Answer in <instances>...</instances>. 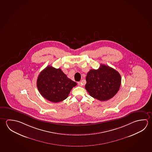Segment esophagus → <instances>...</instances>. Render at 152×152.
<instances>
[{"label":"esophagus","mask_w":152,"mask_h":152,"mask_svg":"<svg viewBox=\"0 0 152 152\" xmlns=\"http://www.w3.org/2000/svg\"><path fill=\"white\" fill-rule=\"evenodd\" d=\"M78 85L80 86H82L83 84L82 83V82H78Z\"/></svg>","instance_id":"1"}]
</instances>
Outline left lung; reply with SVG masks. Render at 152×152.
Here are the masks:
<instances>
[{
	"label": "left lung",
	"mask_w": 152,
	"mask_h": 152,
	"mask_svg": "<svg viewBox=\"0 0 152 152\" xmlns=\"http://www.w3.org/2000/svg\"><path fill=\"white\" fill-rule=\"evenodd\" d=\"M85 88L89 94L100 101L113 98L119 90L121 77L116 70L101 64L98 69H91L86 77Z\"/></svg>",
	"instance_id": "obj_1"
}]
</instances>
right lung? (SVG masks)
I'll return each instance as SVG.
<instances>
[{
	"label": "right lung",
	"instance_id": "obj_1",
	"mask_svg": "<svg viewBox=\"0 0 152 152\" xmlns=\"http://www.w3.org/2000/svg\"><path fill=\"white\" fill-rule=\"evenodd\" d=\"M77 83L68 78L61 69L48 66L40 72L37 80L38 90L44 98L59 102L67 98Z\"/></svg>",
	"mask_w": 152,
	"mask_h": 152
}]
</instances>
